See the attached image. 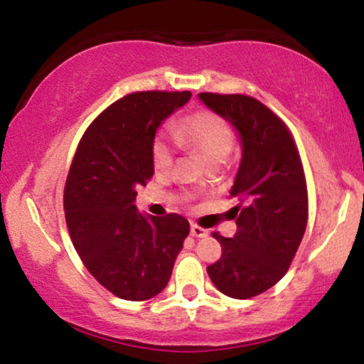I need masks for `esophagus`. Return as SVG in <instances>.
Instances as JSON below:
<instances>
[{
	"label": "esophagus",
	"instance_id": "34e87169",
	"mask_svg": "<svg viewBox=\"0 0 364 364\" xmlns=\"http://www.w3.org/2000/svg\"><path fill=\"white\" fill-rule=\"evenodd\" d=\"M191 235H193V237H207L208 230L207 229H201V227L193 224V225H191Z\"/></svg>",
	"mask_w": 364,
	"mask_h": 364
}]
</instances>
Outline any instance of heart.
Masks as SVG:
<instances>
[{
  "label": "heart",
  "instance_id": "obj_1",
  "mask_svg": "<svg viewBox=\"0 0 364 364\" xmlns=\"http://www.w3.org/2000/svg\"><path fill=\"white\" fill-rule=\"evenodd\" d=\"M179 146L193 149L203 157L210 168L224 164L235 146V135L222 117L212 112H200L188 117L174 130ZM152 164L157 173H166L173 164V149L164 140H156L152 146Z\"/></svg>",
  "mask_w": 364,
  "mask_h": 364
}]
</instances>
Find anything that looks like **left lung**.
Masks as SVG:
<instances>
[{
    "instance_id": "left-lung-1",
    "label": "left lung",
    "mask_w": 364,
    "mask_h": 364,
    "mask_svg": "<svg viewBox=\"0 0 364 364\" xmlns=\"http://www.w3.org/2000/svg\"><path fill=\"white\" fill-rule=\"evenodd\" d=\"M198 98L239 135L240 163L230 195L239 203L234 237L213 234L222 257L207 266L217 290L246 300L274 287L299 249L309 217L304 166L290 132L269 108L246 95Z\"/></svg>"
}]
</instances>
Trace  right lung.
<instances>
[{
  "instance_id": "add662e5",
  "label": "right lung",
  "mask_w": 364,
  "mask_h": 364,
  "mask_svg": "<svg viewBox=\"0 0 364 364\" xmlns=\"http://www.w3.org/2000/svg\"><path fill=\"white\" fill-rule=\"evenodd\" d=\"M190 98V91L127 95L87 127L73 159L64 190L69 235L87 271L118 299L159 295L190 234L185 217L135 207L137 188L154 174L157 129Z\"/></svg>"
}]
</instances>
